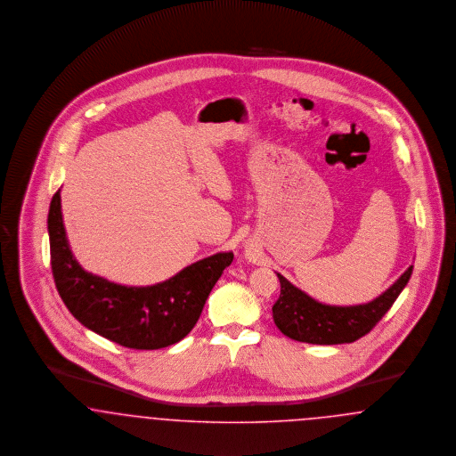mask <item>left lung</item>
I'll return each instance as SVG.
<instances>
[{
	"label": "left lung",
	"instance_id": "obj_1",
	"mask_svg": "<svg viewBox=\"0 0 456 456\" xmlns=\"http://www.w3.org/2000/svg\"><path fill=\"white\" fill-rule=\"evenodd\" d=\"M414 265L396 279L379 297L359 305H327L306 295L278 273L281 295L273 306L279 330L289 338L306 344H349L366 336L390 310L407 286Z\"/></svg>",
	"mask_w": 456,
	"mask_h": 456
}]
</instances>
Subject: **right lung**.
<instances>
[{"label":"right lung","instance_id":"obj_1","mask_svg":"<svg viewBox=\"0 0 456 456\" xmlns=\"http://www.w3.org/2000/svg\"><path fill=\"white\" fill-rule=\"evenodd\" d=\"M47 232L53 276L66 308L83 327L131 349H161L187 336L233 260V252H218L151 286H124L92 274L71 252L61 213V189L49 206Z\"/></svg>","mask_w":456,"mask_h":456}]
</instances>
